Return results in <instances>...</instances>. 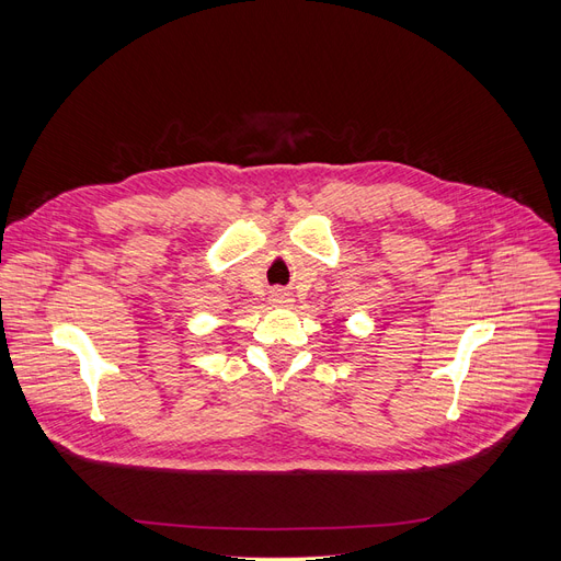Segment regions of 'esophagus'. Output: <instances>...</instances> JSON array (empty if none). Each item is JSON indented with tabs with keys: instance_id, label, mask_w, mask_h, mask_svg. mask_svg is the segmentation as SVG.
Returning <instances> with one entry per match:
<instances>
[{
	"instance_id": "1",
	"label": "esophagus",
	"mask_w": 561,
	"mask_h": 561,
	"mask_svg": "<svg viewBox=\"0 0 561 561\" xmlns=\"http://www.w3.org/2000/svg\"><path fill=\"white\" fill-rule=\"evenodd\" d=\"M274 297H276V301H285V295H283V293H276Z\"/></svg>"
}]
</instances>
